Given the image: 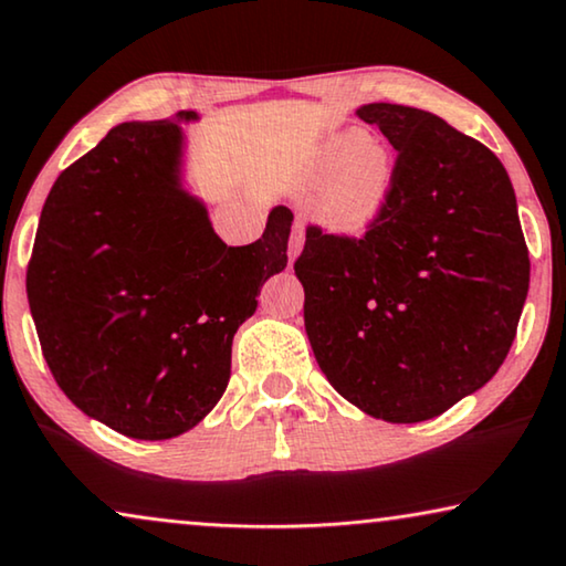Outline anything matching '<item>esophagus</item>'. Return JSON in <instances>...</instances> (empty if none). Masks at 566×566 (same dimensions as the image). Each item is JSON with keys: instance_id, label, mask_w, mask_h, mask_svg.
<instances>
[{"instance_id": "34e87169", "label": "esophagus", "mask_w": 566, "mask_h": 566, "mask_svg": "<svg viewBox=\"0 0 566 566\" xmlns=\"http://www.w3.org/2000/svg\"><path fill=\"white\" fill-rule=\"evenodd\" d=\"M301 244H304V234H301V229H296V234H293L291 247H289V260H291V265H293V262H296V258H298Z\"/></svg>"}]
</instances>
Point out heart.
I'll return each instance as SVG.
<instances>
[{"label": "heart", "instance_id": "obj_1", "mask_svg": "<svg viewBox=\"0 0 566 566\" xmlns=\"http://www.w3.org/2000/svg\"><path fill=\"white\" fill-rule=\"evenodd\" d=\"M319 175L329 182L319 203V219L332 234L360 237L374 229L389 208L397 185V165L384 146L370 144L366 130H339L319 151Z\"/></svg>", "mask_w": 566, "mask_h": 566}]
</instances>
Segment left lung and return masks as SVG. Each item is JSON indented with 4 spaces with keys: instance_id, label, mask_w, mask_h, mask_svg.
Segmentation results:
<instances>
[{
    "instance_id": "8db88e82",
    "label": "left lung",
    "mask_w": 566,
    "mask_h": 566,
    "mask_svg": "<svg viewBox=\"0 0 566 566\" xmlns=\"http://www.w3.org/2000/svg\"><path fill=\"white\" fill-rule=\"evenodd\" d=\"M399 151L363 239L308 227L296 260L322 374L360 412L422 422L490 381L515 339L531 260L513 182L484 144L407 105L355 111Z\"/></svg>"
}]
</instances>
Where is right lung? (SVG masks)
<instances>
[{
	"instance_id": "1",
	"label": "right lung",
	"mask_w": 566,
	"mask_h": 566,
	"mask_svg": "<svg viewBox=\"0 0 566 566\" xmlns=\"http://www.w3.org/2000/svg\"><path fill=\"white\" fill-rule=\"evenodd\" d=\"M200 115L126 120L59 175L28 265V301L61 391L136 440L196 428L227 391L231 339L289 265L293 213L229 247L188 188Z\"/></svg>"
}]
</instances>
